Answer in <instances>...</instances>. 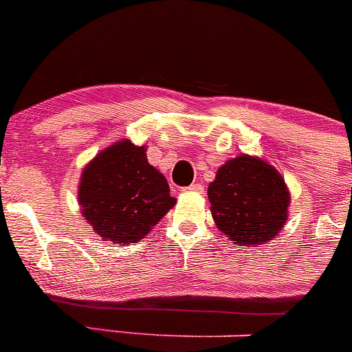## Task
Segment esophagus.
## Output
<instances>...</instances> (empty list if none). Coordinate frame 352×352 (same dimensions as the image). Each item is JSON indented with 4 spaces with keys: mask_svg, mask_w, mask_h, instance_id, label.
Instances as JSON below:
<instances>
[{
    "mask_svg": "<svg viewBox=\"0 0 352 352\" xmlns=\"http://www.w3.org/2000/svg\"><path fill=\"white\" fill-rule=\"evenodd\" d=\"M184 190H187V192H197V194H201L202 190H204V187H202L201 184H192V186L186 187V189H184Z\"/></svg>",
    "mask_w": 352,
    "mask_h": 352,
    "instance_id": "obj_1",
    "label": "esophagus"
}]
</instances>
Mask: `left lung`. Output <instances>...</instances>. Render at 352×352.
Masks as SVG:
<instances>
[{"label":"left lung","mask_w":352,"mask_h":352,"mask_svg":"<svg viewBox=\"0 0 352 352\" xmlns=\"http://www.w3.org/2000/svg\"><path fill=\"white\" fill-rule=\"evenodd\" d=\"M212 219L235 245L264 243L287 219L289 192L274 166L248 155L226 162L209 184Z\"/></svg>","instance_id":"obj_1"}]
</instances>
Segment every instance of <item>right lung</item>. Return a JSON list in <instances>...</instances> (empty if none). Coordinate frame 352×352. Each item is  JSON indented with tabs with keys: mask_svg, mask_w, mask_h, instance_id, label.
Returning a JSON list of instances; mask_svg holds the SVG:
<instances>
[{
	"mask_svg": "<svg viewBox=\"0 0 352 352\" xmlns=\"http://www.w3.org/2000/svg\"><path fill=\"white\" fill-rule=\"evenodd\" d=\"M78 192L83 216L95 232L126 245L144 239L177 201L165 177L148 163L144 148L127 140L88 163Z\"/></svg>",
	"mask_w": 352,
	"mask_h": 352,
	"instance_id": "add662e5",
	"label": "right lung"
}]
</instances>
